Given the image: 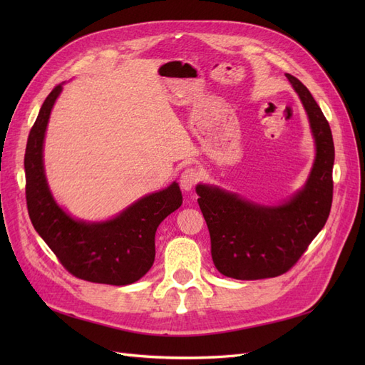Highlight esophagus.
<instances>
[{"label":"esophagus","instance_id":"1","mask_svg":"<svg viewBox=\"0 0 365 365\" xmlns=\"http://www.w3.org/2000/svg\"><path fill=\"white\" fill-rule=\"evenodd\" d=\"M200 181H201L200 172H197L195 168H189V169H185V170L181 173L180 185H181L182 190L190 192V190L195 189V187L197 185V182H200Z\"/></svg>","mask_w":365,"mask_h":365}]
</instances>
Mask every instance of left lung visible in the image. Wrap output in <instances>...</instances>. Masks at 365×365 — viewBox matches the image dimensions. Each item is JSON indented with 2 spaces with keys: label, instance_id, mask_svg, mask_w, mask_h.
I'll use <instances>...</instances> for the list:
<instances>
[{
  "label": "left lung",
  "instance_id": "left-lung-1",
  "mask_svg": "<svg viewBox=\"0 0 365 365\" xmlns=\"http://www.w3.org/2000/svg\"><path fill=\"white\" fill-rule=\"evenodd\" d=\"M286 77L302 98L317 143L304 189L283 205L262 207L215 187H196L213 263L231 279L259 280L288 272L322 231L332 207L335 148L329 121L307 88L297 77Z\"/></svg>",
  "mask_w": 365,
  "mask_h": 365
}]
</instances>
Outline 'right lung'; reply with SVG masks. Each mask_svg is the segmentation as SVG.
<instances>
[{"mask_svg":"<svg viewBox=\"0 0 365 365\" xmlns=\"http://www.w3.org/2000/svg\"><path fill=\"white\" fill-rule=\"evenodd\" d=\"M62 85L42 103L31 126L26 155V201L33 227L62 267L77 279L123 286L140 280L155 260V233L163 220L182 204L180 185L145 196L113 220L85 224L54 202L43 175L42 145L51 108Z\"/></svg>","mask_w":365,"mask_h":365,"instance_id":"1","label":"right lung"}]
</instances>
